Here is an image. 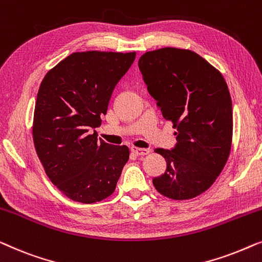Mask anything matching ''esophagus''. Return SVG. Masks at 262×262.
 <instances>
[{
    "label": "esophagus",
    "instance_id": "34e87169",
    "mask_svg": "<svg viewBox=\"0 0 262 262\" xmlns=\"http://www.w3.org/2000/svg\"><path fill=\"white\" fill-rule=\"evenodd\" d=\"M132 152L135 153L136 156H147L149 154L150 150L147 148H139V147H132Z\"/></svg>",
    "mask_w": 262,
    "mask_h": 262
}]
</instances>
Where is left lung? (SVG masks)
I'll return each mask as SVG.
<instances>
[{
    "instance_id": "left-lung-1",
    "label": "left lung",
    "mask_w": 262,
    "mask_h": 262,
    "mask_svg": "<svg viewBox=\"0 0 262 262\" xmlns=\"http://www.w3.org/2000/svg\"><path fill=\"white\" fill-rule=\"evenodd\" d=\"M147 90L177 132L174 148H157L166 171L153 179L171 200L203 193L226 165L233 139V104L219 70L189 50L150 51L139 59Z\"/></svg>"
}]
</instances>
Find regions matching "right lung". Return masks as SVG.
I'll return each instance as SVG.
<instances>
[{
  "label": "right lung",
  "mask_w": 262,
  "mask_h": 262,
  "mask_svg": "<svg viewBox=\"0 0 262 262\" xmlns=\"http://www.w3.org/2000/svg\"><path fill=\"white\" fill-rule=\"evenodd\" d=\"M136 53L76 52L51 69L36 96L33 141L49 178L66 197L96 203L115 191L127 146L97 140L112 94Z\"/></svg>",
  "instance_id": "1"
}]
</instances>
